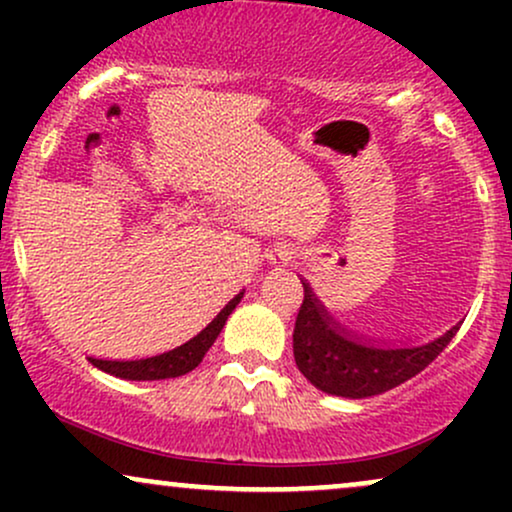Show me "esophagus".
Returning <instances> with one entry per match:
<instances>
[{
    "mask_svg": "<svg viewBox=\"0 0 512 512\" xmlns=\"http://www.w3.org/2000/svg\"><path fill=\"white\" fill-rule=\"evenodd\" d=\"M293 257V248L286 243H274L272 248L267 250V262L274 264V267H286Z\"/></svg>",
    "mask_w": 512,
    "mask_h": 512,
    "instance_id": "34e87169",
    "label": "esophagus"
}]
</instances>
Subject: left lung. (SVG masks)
Returning a JSON list of instances; mask_svg holds the SVG:
<instances>
[{"instance_id":"obj_1","label":"left lung","mask_w":512,"mask_h":512,"mask_svg":"<svg viewBox=\"0 0 512 512\" xmlns=\"http://www.w3.org/2000/svg\"><path fill=\"white\" fill-rule=\"evenodd\" d=\"M303 289V305L293 327V356L298 370L327 395L349 399L383 395L436 361L460 330L452 327L438 339L411 346L368 342L344 332L317 303L315 293L305 284Z\"/></svg>"}]
</instances>
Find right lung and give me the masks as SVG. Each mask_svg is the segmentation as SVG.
Wrapping results in <instances>:
<instances>
[{"label":"right lung","instance_id":"obj_1","mask_svg":"<svg viewBox=\"0 0 512 512\" xmlns=\"http://www.w3.org/2000/svg\"><path fill=\"white\" fill-rule=\"evenodd\" d=\"M240 298H243V293L231 298L226 308H223L195 339L178 346V349L166 351V354L161 356L139 358V361H101V358H91V363L96 368H101L103 373H110L115 375V378L125 380H166L190 373V370H195L199 363H202L204 354H207L211 344L216 342V337H219L223 325H226L228 315L236 310Z\"/></svg>","mask_w":512,"mask_h":512}]
</instances>
